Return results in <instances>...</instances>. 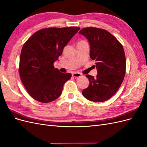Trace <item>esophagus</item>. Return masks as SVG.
<instances>
[{"label":"esophagus","mask_w":147,"mask_h":147,"mask_svg":"<svg viewBox=\"0 0 147 147\" xmlns=\"http://www.w3.org/2000/svg\"><path fill=\"white\" fill-rule=\"evenodd\" d=\"M72 77L75 78H78L81 77V74L78 72H74L72 74Z\"/></svg>","instance_id":"34e87169"}]
</instances>
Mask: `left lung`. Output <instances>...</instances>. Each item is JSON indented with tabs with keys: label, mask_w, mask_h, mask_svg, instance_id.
<instances>
[{
	"label": "left lung",
	"mask_w": 147,
	"mask_h": 147,
	"mask_svg": "<svg viewBox=\"0 0 147 147\" xmlns=\"http://www.w3.org/2000/svg\"><path fill=\"white\" fill-rule=\"evenodd\" d=\"M88 40L90 57L96 61V78L86 75L90 85L82 91L83 96L91 101L100 102L111 98L117 92L126 74L124 49L117 38L105 29L86 28L80 30Z\"/></svg>",
	"instance_id": "left-lung-1"
}]
</instances>
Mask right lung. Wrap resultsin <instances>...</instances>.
Here are the masks:
<instances>
[{
  "label": "right lung",
  "instance_id": "add662e5",
  "mask_svg": "<svg viewBox=\"0 0 147 147\" xmlns=\"http://www.w3.org/2000/svg\"><path fill=\"white\" fill-rule=\"evenodd\" d=\"M80 29L78 27L42 29L24 44L20 55V76L26 90L35 100L48 103L61 96L64 83L72 74L61 73L53 64Z\"/></svg>",
  "mask_w": 147,
  "mask_h": 147
}]
</instances>
